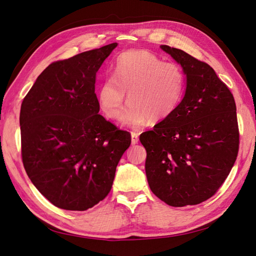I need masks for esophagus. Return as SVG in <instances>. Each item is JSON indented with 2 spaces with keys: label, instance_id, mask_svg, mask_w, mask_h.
<instances>
[{
  "label": "esophagus",
  "instance_id": "1",
  "mask_svg": "<svg viewBox=\"0 0 256 256\" xmlns=\"http://www.w3.org/2000/svg\"><path fill=\"white\" fill-rule=\"evenodd\" d=\"M131 143H132V145L138 143V134L136 132H131Z\"/></svg>",
  "mask_w": 256,
  "mask_h": 256
}]
</instances>
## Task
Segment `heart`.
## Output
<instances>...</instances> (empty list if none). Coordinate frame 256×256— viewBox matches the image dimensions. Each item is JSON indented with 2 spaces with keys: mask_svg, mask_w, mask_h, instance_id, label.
<instances>
[{
  "mask_svg": "<svg viewBox=\"0 0 256 256\" xmlns=\"http://www.w3.org/2000/svg\"><path fill=\"white\" fill-rule=\"evenodd\" d=\"M184 86V74L178 64L150 51H129L116 60L113 76L99 85L98 104L106 118L118 120L128 92L129 104L122 124L140 128L150 120L159 122L171 115L182 102Z\"/></svg>",
  "mask_w": 256,
  "mask_h": 256,
  "instance_id": "obj_1",
  "label": "heart"
}]
</instances>
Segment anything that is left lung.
<instances>
[{
    "instance_id": "obj_1",
    "label": "left lung",
    "mask_w": 256,
    "mask_h": 256,
    "mask_svg": "<svg viewBox=\"0 0 256 256\" xmlns=\"http://www.w3.org/2000/svg\"><path fill=\"white\" fill-rule=\"evenodd\" d=\"M182 68L186 90L177 109L140 136L150 188L170 206L196 205L226 180L239 147L235 100L208 64L162 44Z\"/></svg>"
}]
</instances>
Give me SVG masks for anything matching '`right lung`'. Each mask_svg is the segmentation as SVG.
Here are the masks:
<instances>
[{
  "label": "right lung",
  "mask_w": 256,
  "mask_h": 256,
  "mask_svg": "<svg viewBox=\"0 0 256 256\" xmlns=\"http://www.w3.org/2000/svg\"><path fill=\"white\" fill-rule=\"evenodd\" d=\"M118 42L54 62L38 76L20 111L21 154L30 182L66 210L83 212L112 188L129 132L98 114L96 74Z\"/></svg>",
  "instance_id": "right-lung-1"
}]
</instances>
